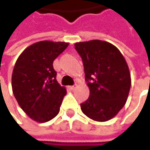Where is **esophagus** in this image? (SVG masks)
<instances>
[{"label":"esophagus","instance_id":"34e87169","mask_svg":"<svg viewBox=\"0 0 150 150\" xmlns=\"http://www.w3.org/2000/svg\"><path fill=\"white\" fill-rule=\"evenodd\" d=\"M69 88H70L71 90H75V88H76V84H75V85H73V86H70Z\"/></svg>","mask_w":150,"mask_h":150}]
</instances>
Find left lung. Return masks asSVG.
Here are the masks:
<instances>
[{
  "label": "left lung",
  "mask_w": 150,
  "mask_h": 150,
  "mask_svg": "<svg viewBox=\"0 0 150 150\" xmlns=\"http://www.w3.org/2000/svg\"><path fill=\"white\" fill-rule=\"evenodd\" d=\"M75 47L82 59L90 92L81 103V111L94 121H108L127 102L131 86L128 64L120 50L104 41L76 42Z\"/></svg>",
  "instance_id": "8db88e82"
}]
</instances>
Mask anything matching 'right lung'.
<instances>
[{
  "instance_id": "obj_1",
  "label": "right lung",
  "mask_w": 150,
  "mask_h": 150,
  "mask_svg": "<svg viewBox=\"0 0 150 150\" xmlns=\"http://www.w3.org/2000/svg\"><path fill=\"white\" fill-rule=\"evenodd\" d=\"M68 46V42L42 41L28 47L15 62L14 96L22 110L35 122H48L60 111L67 91L56 81L53 62Z\"/></svg>"
}]
</instances>
